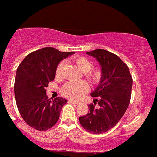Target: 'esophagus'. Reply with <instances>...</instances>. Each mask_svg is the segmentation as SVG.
<instances>
[{
    "instance_id": "esophagus-1",
    "label": "esophagus",
    "mask_w": 157,
    "mask_h": 157,
    "mask_svg": "<svg viewBox=\"0 0 157 157\" xmlns=\"http://www.w3.org/2000/svg\"><path fill=\"white\" fill-rule=\"evenodd\" d=\"M68 102H69L70 103H74V104H78V103H79V102H78V101L73 100V99H69V100H68Z\"/></svg>"
}]
</instances>
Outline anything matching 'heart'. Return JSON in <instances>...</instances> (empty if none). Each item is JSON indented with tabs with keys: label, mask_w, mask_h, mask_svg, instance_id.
Masks as SVG:
<instances>
[{
	"label": "heart",
	"mask_w": 157,
	"mask_h": 157,
	"mask_svg": "<svg viewBox=\"0 0 157 157\" xmlns=\"http://www.w3.org/2000/svg\"><path fill=\"white\" fill-rule=\"evenodd\" d=\"M77 66L82 71H84L85 76L92 82H96L100 78V71L98 69H92V63L89 58L86 57H77L75 59ZM64 67V62L62 61L58 63L55 70V76L57 78H60L63 74V69ZM89 90V85L85 81L68 82L62 88V92L65 96L71 99H79Z\"/></svg>",
	"instance_id": "b5f03b06"
}]
</instances>
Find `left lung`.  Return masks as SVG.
<instances>
[{
    "mask_svg": "<svg viewBox=\"0 0 157 157\" xmlns=\"http://www.w3.org/2000/svg\"><path fill=\"white\" fill-rule=\"evenodd\" d=\"M86 54L99 62L102 75L99 86L90 94L94 104H89L90 111L80 116L79 122L89 132L101 134L116 126L128 109L132 78L128 66L116 54L102 49Z\"/></svg>",
    "mask_w": 157,
    "mask_h": 157,
    "instance_id": "obj_1",
    "label": "left lung"
}]
</instances>
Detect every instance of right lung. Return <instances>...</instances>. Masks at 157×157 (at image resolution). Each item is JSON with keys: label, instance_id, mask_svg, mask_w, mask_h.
I'll list each match as a JSON object with an SVG mask.
<instances>
[{"label": "right lung", "instance_id": "1", "mask_svg": "<svg viewBox=\"0 0 157 157\" xmlns=\"http://www.w3.org/2000/svg\"><path fill=\"white\" fill-rule=\"evenodd\" d=\"M73 54L45 47L28 54L18 66L14 83L17 106L23 120L36 130L54 126L67 103L61 97L48 99L46 88L54 79L58 63Z\"/></svg>", "mask_w": 157, "mask_h": 157}]
</instances>
